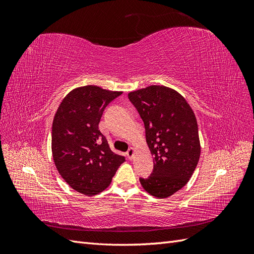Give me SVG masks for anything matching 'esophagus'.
<instances>
[{
	"label": "esophagus",
	"instance_id": "34e87169",
	"mask_svg": "<svg viewBox=\"0 0 254 254\" xmlns=\"http://www.w3.org/2000/svg\"><path fill=\"white\" fill-rule=\"evenodd\" d=\"M126 155H127V157H128V159H129V160H132L133 155H134V148L130 147V148L128 149V151L126 152Z\"/></svg>",
	"mask_w": 254,
	"mask_h": 254
}]
</instances>
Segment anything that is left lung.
I'll return each instance as SVG.
<instances>
[{"instance_id": "1", "label": "left lung", "mask_w": 254, "mask_h": 254, "mask_svg": "<svg viewBox=\"0 0 254 254\" xmlns=\"http://www.w3.org/2000/svg\"><path fill=\"white\" fill-rule=\"evenodd\" d=\"M128 97L144 122L153 156L151 175L140 182L150 195L170 197L189 182L200 157L195 114L186 98L164 86L130 92Z\"/></svg>"}]
</instances>
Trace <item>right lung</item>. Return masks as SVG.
I'll list each match as a JSON object with an SVG mask.
<instances>
[{
  "label": "right lung",
  "instance_id": "obj_1",
  "mask_svg": "<svg viewBox=\"0 0 254 254\" xmlns=\"http://www.w3.org/2000/svg\"><path fill=\"white\" fill-rule=\"evenodd\" d=\"M121 94L92 84L76 88L63 99L54 117V162L68 186L83 195L106 190L125 162V157L110 149L98 128L105 108Z\"/></svg>",
  "mask_w": 254,
  "mask_h": 254
}]
</instances>
